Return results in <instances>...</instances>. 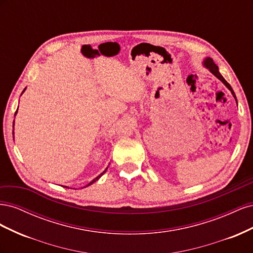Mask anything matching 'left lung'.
<instances>
[{
	"instance_id": "left-lung-1",
	"label": "left lung",
	"mask_w": 253,
	"mask_h": 253,
	"mask_svg": "<svg viewBox=\"0 0 253 253\" xmlns=\"http://www.w3.org/2000/svg\"><path fill=\"white\" fill-rule=\"evenodd\" d=\"M203 65L207 68V70H208L211 74H213L214 76H215V77L218 79V80H220L221 82H223L224 84H225V86L231 91V94H232V96L234 97V99L236 100V97H235V94H234V91H233V89H232V87H231V85L230 84H229L226 80H225V78L223 77V76L220 75V73H219V70H218V67H217V65L213 62V60L211 59V58H206L204 61H203Z\"/></svg>"
}]
</instances>
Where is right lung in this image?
Returning a JSON list of instances; mask_svg holds the SVG:
<instances>
[{
    "instance_id": "1",
    "label": "right lung",
    "mask_w": 253,
    "mask_h": 253,
    "mask_svg": "<svg viewBox=\"0 0 253 253\" xmlns=\"http://www.w3.org/2000/svg\"><path fill=\"white\" fill-rule=\"evenodd\" d=\"M25 89H26V87H25V88H24V90H23V91H22V94H23V93H24V91H25ZM22 94H21V95H22ZM17 113H18V110H17V112H16V114H14V116H16V115H17ZM13 126H14V121H13ZM108 168H109V167H108ZM108 168H106V169H105V170H104V171H103V172H102V173H101V174H100V175H98V176H97V177H96V178H94V179H93V180H91V181H90V182H89V183H88V185H86V186H85V187H87V186H90V185H91V183H94V182H95V181H97V180H98V179H99V178H100V177H101V176H102V175H103V174H104V173H105V172H106V170H108ZM65 188H68V187H65Z\"/></svg>"
}]
</instances>
